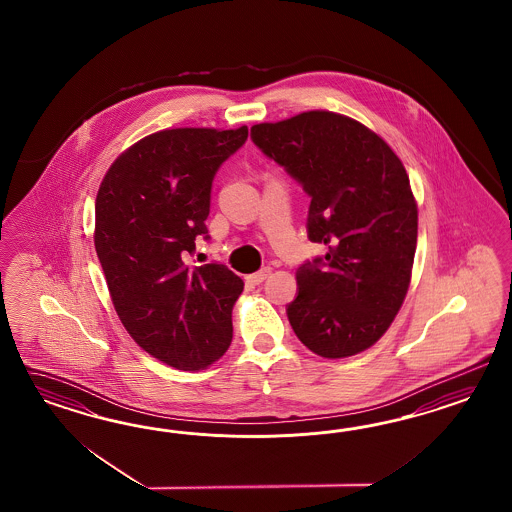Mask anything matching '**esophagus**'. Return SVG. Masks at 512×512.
<instances>
[{
  "instance_id": "34e87169",
  "label": "esophagus",
  "mask_w": 512,
  "mask_h": 512,
  "mask_svg": "<svg viewBox=\"0 0 512 512\" xmlns=\"http://www.w3.org/2000/svg\"><path fill=\"white\" fill-rule=\"evenodd\" d=\"M270 272H272V270H270V266H264V268H261L259 272L246 276V279H248V283H251V285H259V283H263L264 279L270 276Z\"/></svg>"
}]
</instances>
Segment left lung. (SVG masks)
Returning <instances> with one entry per match:
<instances>
[{"label": "left lung", "instance_id": "obj_1", "mask_svg": "<svg viewBox=\"0 0 512 512\" xmlns=\"http://www.w3.org/2000/svg\"><path fill=\"white\" fill-rule=\"evenodd\" d=\"M251 139L311 197L308 236L325 257L296 270L287 317L323 358L370 349L407 295L419 210L400 157L375 131L330 110L251 127Z\"/></svg>", "mask_w": 512, "mask_h": 512}]
</instances>
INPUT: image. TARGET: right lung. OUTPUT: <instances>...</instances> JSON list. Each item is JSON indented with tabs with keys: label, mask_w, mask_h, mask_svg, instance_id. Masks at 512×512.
Returning <instances> with one entry per match:
<instances>
[{
	"label": "right lung",
	"mask_w": 512,
	"mask_h": 512,
	"mask_svg": "<svg viewBox=\"0 0 512 512\" xmlns=\"http://www.w3.org/2000/svg\"><path fill=\"white\" fill-rule=\"evenodd\" d=\"M246 139V125L157 131L118 155L97 191L93 244L114 310L148 355L184 372L206 370L233 341L244 281L184 259L208 238L214 174Z\"/></svg>",
	"instance_id": "obj_1"
}]
</instances>
